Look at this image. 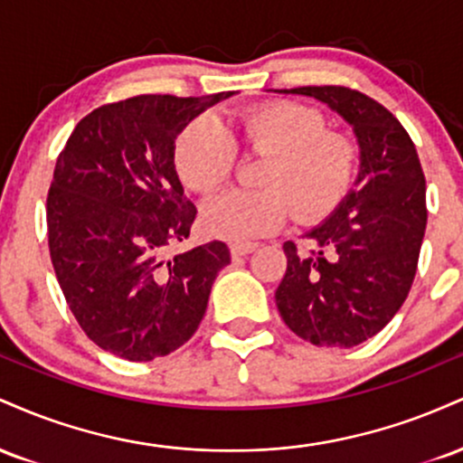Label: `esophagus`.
Instances as JSON below:
<instances>
[{
    "label": "esophagus",
    "mask_w": 463,
    "mask_h": 463,
    "mask_svg": "<svg viewBox=\"0 0 463 463\" xmlns=\"http://www.w3.org/2000/svg\"><path fill=\"white\" fill-rule=\"evenodd\" d=\"M257 250V243H231V257L232 259H241L246 254L254 252Z\"/></svg>",
    "instance_id": "34e87169"
}]
</instances>
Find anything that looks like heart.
<instances>
[{"label":"heart","instance_id":"obj_1","mask_svg":"<svg viewBox=\"0 0 463 463\" xmlns=\"http://www.w3.org/2000/svg\"><path fill=\"white\" fill-rule=\"evenodd\" d=\"M246 150L268 154L261 189H231L202 209V224L213 237L250 241L279 231L294 204L300 222L331 213L348 194L357 167V147L328 132L316 109L296 102H272L248 110L239 132ZM237 141L220 117L204 113L184 126L174 161L178 176L195 194H213L237 167Z\"/></svg>","mask_w":463,"mask_h":463}]
</instances>
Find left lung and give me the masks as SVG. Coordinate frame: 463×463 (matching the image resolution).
<instances>
[{
	"instance_id": "left-lung-1",
	"label": "left lung",
	"mask_w": 463,
	"mask_h": 463,
	"mask_svg": "<svg viewBox=\"0 0 463 463\" xmlns=\"http://www.w3.org/2000/svg\"><path fill=\"white\" fill-rule=\"evenodd\" d=\"M353 126L359 143L354 187L302 257L285 241L287 272L276 307L287 326L316 346L353 348L374 337L405 302L427 226V183L416 146L385 106L346 87H298Z\"/></svg>"
}]
</instances>
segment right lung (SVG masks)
Here are the masks:
<instances>
[{
	"mask_svg": "<svg viewBox=\"0 0 463 463\" xmlns=\"http://www.w3.org/2000/svg\"><path fill=\"white\" fill-rule=\"evenodd\" d=\"M228 93L137 95L73 128L47 194L54 272L82 331L106 353L152 361L198 331L226 243L172 252L195 220L180 184L176 137Z\"/></svg>",
	"mask_w": 463,
	"mask_h": 463,
	"instance_id": "add662e5",
	"label": "right lung"
}]
</instances>
